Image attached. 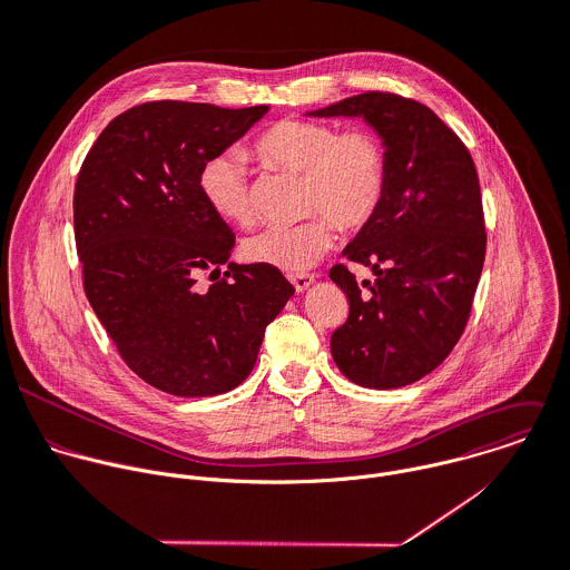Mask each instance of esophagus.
<instances>
[{"instance_id":"34e87169","label":"esophagus","mask_w":570,"mask_h":570,"mask_svg":"<svg viewBox=\"0 0 570 570\" xmlns=\"http://www.w3.org/2000/svg\"><path fill=\"white\" fill-rule=\"evenodd\" d=\"M315 282V275H311V273H302V275H291V284L295 286V291L297 293H304L311 284Z\"/></svg>"}]
</instances>
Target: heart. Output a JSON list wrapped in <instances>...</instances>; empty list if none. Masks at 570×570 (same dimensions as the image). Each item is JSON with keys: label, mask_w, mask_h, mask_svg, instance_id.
<instances>
[{"label": "heart", "mask_w": 570, "mask_h": 570, "mask_svg": "<svg viewBox=\"0 0 570 570\" xmlns=\"http://www.w3.org/2000/svg\"><path fill=\"white\" fill-rule=\"evenodd\" d=\"M255 155L284 173L302 175V210L293 226H268L244 242V255L282 273L299 275L333 246L335 225L357 230L375 215L386 190V153L366 130L342 132L315 119H282L255 141ZM199 193L228 224L248 226L253 204L246 159L239 150L210 157L199 170Z\"/></svg>", "instance_id": "heart-1"}]
</instances>
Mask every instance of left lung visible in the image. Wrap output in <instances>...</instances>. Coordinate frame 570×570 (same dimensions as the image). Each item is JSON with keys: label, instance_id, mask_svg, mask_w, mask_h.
I'll return each instance as SVG.
<instances>
[{"label": "left lung", "instance_id": "8db88e82", "mask_svg": "<svg viewBox=\"0 0 570 570\" xmlns=\"http://www.w3.org/2000/svg\"><path fill=\"white\" fill-rule=\"evenodd\" d=\"M311 117H362L382 139L384 197L344 257L373 268L331 279L351 311L331 337L337 368L366 389H400L435 371L462 337L487 255L480 179L462 139L424 104L362 92Z\"/></svg>", "mask_w": 570, "mask_h": 570}]
</instances>
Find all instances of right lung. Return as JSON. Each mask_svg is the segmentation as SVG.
<instances>
[{"label": "right lung", "instance_id": "obj_1", "mask_svg": "<svg viewBox=\"0 0 570 570\" xmlns=\"http://www.w3.org/2000/svg\"><path fill=\"white\" fill-rule=\"evenodd\" d=\"M266 112L148 101L117 115L81 164L72 222L86 297L128 368L164 393L239 386L295 293L277 268L228 262L235 235L199 193L202 166ZM204 269L214 284L202 292Z\"/></svg>", "mask_w": 570, "mask_h": 570}]
</instances>
